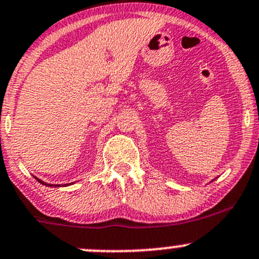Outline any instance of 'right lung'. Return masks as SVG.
I'll list each match as a JSON object with an SVG mask.
<instances>
[{
  "label": "right lung",
  "mask_w": 259,
  "mask_h": 259,
  "mask_svg": "<svg viewBox=\"0 0 259 259\" xmlns=\"http://www.w3.org/2000/svg\"><path fill=\"white\" fill-rule=\"evenodd\" d=\"M36 179H37V178H36ZM38 180V182H40L41 183V184H44V185H49V187H61V185H57V184H48V183H45V182H42V180H40V179H37ZM66 185H69V184H65L64 185V187H66Z\"/></svg>",
  "instance_id": "1"
}]
</instances>
